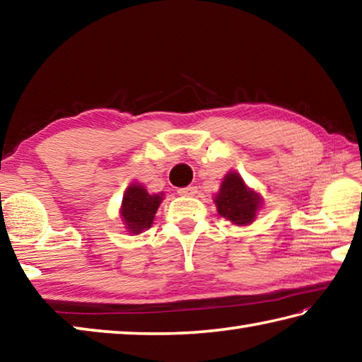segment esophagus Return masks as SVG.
I'll list each match as a JSON object with an SVG mask.
<instances>
[{"mask_svg": "<svg viewBox=\"0 0 362 362\" xmlns=\"http://www.w3.org/2000/svg\"><path fill=\"white\" fill-rule=\"evenodd\" d=\"M177 192H179V194H182V196H193L196 193V187L188 185V187L179 188V189H177Z\"/></svg>", "mask_w": 362, "mask_h": 362, "instance_id": "esophagus-1", "label": "esophagus"}]
</instances>
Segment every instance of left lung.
<instances>
[{"label":"left lung","instance_id":"8db88e82","mask_svg":"<svg viewBox=\"0 0 362 362\" xmlns=\"http://www.w3.org/2000/svg\"><path fill=\"white\" fill-rule=\"evenodd\" d=\"M217 211L235 225H247L254 220L260 207V196L246 187L241 175L230 173L225 177L216 196Z\"/></svg>","mask_w":362,"mask_h":362}]
</instances>
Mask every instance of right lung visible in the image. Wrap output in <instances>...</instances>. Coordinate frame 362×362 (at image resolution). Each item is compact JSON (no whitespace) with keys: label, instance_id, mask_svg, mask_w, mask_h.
Masks as SVG:
<instances>
[{"label":"right lung","instance_id":"1","mask_svg":"<svg viewBox=\"0 0 362 362\" xmlns=\"http://www.w3.org/2000/svg\"><path fill=\"white\" fill-rule=\"evenodd\" d=\"M161 196L150 194L142 185H131L122 198V220L134 235L150 228L155 214L161 204Z\"/></svg>","mask_w":362,"mask_h":362}]
</instances>
